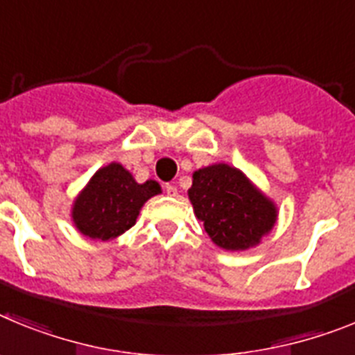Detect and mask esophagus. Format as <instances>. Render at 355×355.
I'll return each instance as SVG.
<instances>
[{
    "mask_svg": "<svg viewBox=\"0 0 355 355\" xmlns=\"http://www.w3.org/2000/svg\"><path fill=\"white\" fill-rule=\"evenodd\" d=\"M166 193H168V196H177L178 189L175 186H171V184H166Z\"/></svg>",
    "mask_w": 355,
    "mask_h": 355,
    "instance_id": "1",
    "label": "esophagus"
}]
</instances>
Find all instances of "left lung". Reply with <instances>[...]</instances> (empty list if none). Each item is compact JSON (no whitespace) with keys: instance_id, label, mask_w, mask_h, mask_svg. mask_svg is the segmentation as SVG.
Instances as JSON below:
<instances>
[{"instance_id":"1","label":"left lung","mask_w":355,"mask_h":355,"mask_svg":"<svg viewBox=\"0 0 355 355\" xmlns=\"http://www.w3.org/2000/svg\"><path fill=\"white\" fill-rule=\"evenodd\" d=\"M187 196L211 241L223 250L261 245L279 220L277 203L227 162L196 169Z\"/></svg>"}]
</instances>
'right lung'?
Returning <instances> with one entry per match:
<instances>
[{"label":"right lung","instance_id":"add662e5","mask_svg":"<svg viewBox=\"0 0 355 355\" xmlns=\"http://www.w3.org/2000/svg\"><path fill=\"white\" fill-rule=\"evenodd\" d=\"M160 193L159 182L150 178L139 184L121 162L112 160L73 200L71 221L82 236L112 241L134 227L144 203Z\"/></svg>","mask_w":355,"mask_h":355}]
</instances>
